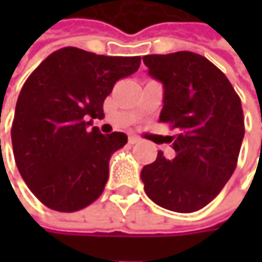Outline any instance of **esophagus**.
<instances>
[{"instance_id":"1","label":"esophagus","mask_w":262,"mask_h":262,"mask_svg":"<svg viewBox=\"0 0 262 262\" xmlns=\"http://www.w3.org/2000/svg\"><path fill=\"white\" fill-rule=\"evenodd\" d=\"M138 141H140V138H138V137H136V136L128 137V143H129V144H137Z\"/></svg>"}]
</instances>
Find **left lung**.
<instances>
[{
	"label": "left lung",
	"instance_id": "1",
	"mask_svg": "<svg viewBox=\"0 0 262 262\" xmlns=\"http://www.w3.org/2000/svg\"><path fill=\"white\" fill-rule=\"evenodd\" d=\"M148 74L162 81L160 122L176 129L175 157L162 151L141 170L157 206L192 213L213 201L235 172L245 134L241 99L227 77L204 56L179 51L146 55Z\"/></svg>",
	"mask_w": 262,
	"mask_h": 262
}]
</instances>
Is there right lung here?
Wrapping results in <instances>:
<instances>
[{"label":"right lung","mask_w":262,"mask_h":262,"mask_svg":"<svg viewBox=\"0 0 262 262\" xmlns=\"http://www.w3.org/2000/svg\"><path fill=\"white\" fill-rule=\"evenodd\" d=\"M140 56L96 55L67 46L52 52L26 80L11 141L17 169L46 207L73 213L102 195L109 159L124 147V133L89 129L103 116V102L118 80L134 74Z\"/></svg>","instance_id":"1"}]
</instances>
